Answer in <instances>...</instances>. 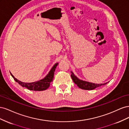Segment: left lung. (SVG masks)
<instances>
[{"label": "left lung", "mask_w": 129, "mask_h": 129, "mask_svg": "<svg viewBox=\"0 0 129 129\" xmlns=\"http://www.w3.org/2000/svg\"><path fill=\"white\" fill-rule=\"evenodd\" d=\"M71 77L72 78V80L73 82L75 83L80 88L84 90H93L97 87H100L101 85H103L106 84L108 82L103 83V84H96V83H93L91 82H89L84 81L83 80H81L74 75L73 72H71Z\"/></svg>", "instance_id": "obj_1"}]
</instances>
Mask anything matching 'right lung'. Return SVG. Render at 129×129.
Returning <instances> with one entry per match:
<instances>
[{"label": "right lung", "instance_id": "obj_1", "mask_svg": "<svg viewBox=\"0 0 129 129\" xmlns=\"http://www.w3.org/2000/svg\"><path fill=\"white\" fill-rule=\"evenodd\" d=\"M58 65V63H55L54 65L52 68L50 70L49 73L47 74L44 79H43L41 80L38 81L34 82L31 83H25L22 82L17 80L16 78H15L14 76L11 73V76L13 77L14 80L18 82L20 85L23 87H25L30 90H34V91H42L46 90L49 87L50 83L52 82L54 79V72L55 71V68L56 66Z\"/></svg>", "mask_w": 129, "mask_h": 129}]
</instances>
